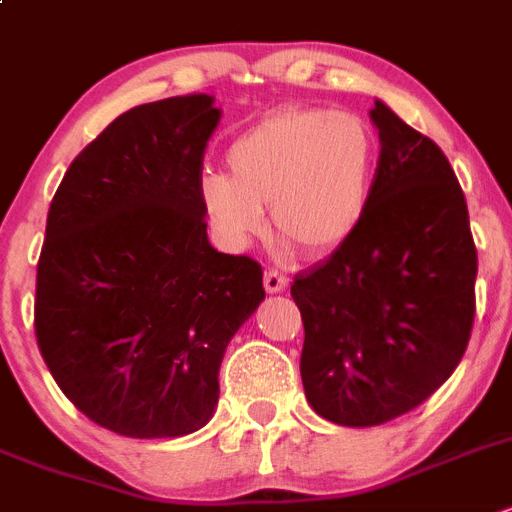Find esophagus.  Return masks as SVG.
<instances>
[{"instance_id": "1", "label": "esophagus", "mask_w": 512, "mask_h": 512, "mask_svg": "<svg viewBox=\"0 0 512 512\" xmlns=\"http://www.w3.org/2000/svg\"><path fill=\"white\" fill-rule=\"evenodd\" d=\"M264 289L269 294H279V292H284V289H287V276L281 274V271H274V269H269L264 274Z\"/></svg>"}]
</instances>
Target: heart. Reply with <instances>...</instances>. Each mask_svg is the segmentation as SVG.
Instances as JSON below:
<instances>
[{
	"mask_svg": "<svg viewBox=\"0 0 512 512\" xmlns=\"http://www.w3.org/2000/svg\"><path fill=\"white\" fill-rule=\"evenodd\" d=\"M228 170L203 172L200 205L220 241L241 251L264 231V208L281 236L325 256L355 236L381 164L373 126L353 111L287 106L233 139Z\"/></svg>",
	"mask_w": 512,
	"mask_h": 512,
	"instance_id": "heart-1",
	"label": "heart"
}]
</instances>
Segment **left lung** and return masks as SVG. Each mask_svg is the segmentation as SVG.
<instances>
[{"mask_svg": "<svg viewBox=\"0 0 512 512\" xmlns=\"http://www.w3.org/2000/svg\"><path fill=\"white\" fill-rule=\"evenodd\" d=\"M373 203L355 236L294 279L302 383L320 416L378 426L416 409L462 360L475 322L477 251L452 164L375 101Z\"/></svg>", "mask_w": 512, "mask_h": 512, "instance_id": "obj_1", "label": "left lung"}]
</instances>
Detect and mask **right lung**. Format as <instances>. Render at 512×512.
<instances>
[{
	"label": "right lung",
	"instance_id": "add662e5",
	"mask_svg": "<svg viewBox=\"0 0 512 512\" xmlns=\"http://www.w3.org/2000/svg\"><path fill=\"white\" fill-rule=\"evenodd\" d=\"M220 109L208 93L134 106L83 149L48 213L35 335L60 391L121 437L205 426L264 271L210 246L198 185Z\"/></svg>",
	"mask_w": 512,
	"mask_h": 512
}]
</instances>
